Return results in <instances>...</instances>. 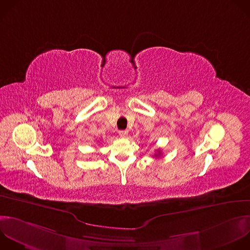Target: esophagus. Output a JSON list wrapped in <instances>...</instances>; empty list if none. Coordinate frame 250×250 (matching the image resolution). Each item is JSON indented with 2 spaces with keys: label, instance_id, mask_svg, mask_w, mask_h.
<instances>
[{
  "label": "esophagus",
  "instance_id": "esophagus-1",
  "mask_svg": "<svg viewBox=\"0 0 250 250\" xmlns=\"http://www.w3.org/2000/svg\"><path fill=\"white\" fill-rule=\"evenodd\" d=\"M127 130H120L119 131V134L121 135V136H123V137H125V136H126L127 135Z\"/></svg>",
  "mask_w": 250,
  "mask_h": 250
}]
</instances>
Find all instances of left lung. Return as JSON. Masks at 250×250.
Masks as SVG:
<instances>
[{"label":"left lung","instance_id":"left-lung-1","mask_svg":"<svg viewBox=\"0 0 250 250\" xmlns=\"http://www.w3.org/2000/svg\"><path fill=\"white\" fill-rule=\"evenodd\" d=\"M160 154H161V152H160V151H159V154H155V156H156V157H157V158H158V157H159V156H160Z\"/></svg>","mask_w":250,"mask_h":250}]
</instances>
